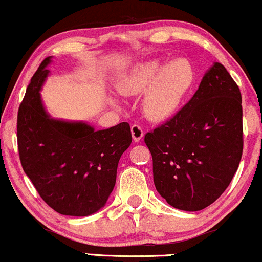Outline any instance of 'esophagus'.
<instances>
[{
	"label": "esophagus",
	"mask_w": 262,
	"mask_h": 262,
	"mask_svg": "<svg viewBox=\"0 0 262 262\" xmlns=\"http://www.w3.org/2000/svg\"><path fill=\"white\" fill-rule=\"evenodd\" d=\"M132 137H133V140L135 143H138V141L141 140V138L144 137V130L143 128L140 127L139 124H133L132 125Z\"/></svg>",
	"instance_id": "34e87169"
}]
</instances>
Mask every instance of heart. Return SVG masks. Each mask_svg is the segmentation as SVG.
Segmentation results:
<instances>
[{
	"label": "heart",
	"mask_w": 262,
	"mask_h": 262,
	"mask_svg": "<svg viewBox=\"0 0 262 262\" xmlns=\"http://www.w3.org/2000/svg\"><path fill=\"white\" fill-rule=\"evenodd\" d=\"M195 80V71L185 58L162 64L147 61L135 64L121 78L118 90L123 95L145 93L143 111L155 122L167 121L181 108Z\"/></svg>",
	"instance_id": "1"
}]
</instances>
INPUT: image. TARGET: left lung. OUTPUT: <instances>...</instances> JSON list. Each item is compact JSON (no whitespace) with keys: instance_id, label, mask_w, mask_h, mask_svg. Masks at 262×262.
I'll return each instance as SVG.
<instances>
[{"instance_id":"1","label":"left lung","mask_w":262,"mask_h":262,"mask_svg":"<svg viewBox=\"0 0 262 262\" xmlns=\"http://www.w3.org/2000/svg\"><path fill=\"white\" fill-rule=\"evenodd\" d=\"M156 190L171 206L200 211L219 199L243 154V108L238 85L221 63L177 115L145 135Z\"/></svg>"}]
</instances>
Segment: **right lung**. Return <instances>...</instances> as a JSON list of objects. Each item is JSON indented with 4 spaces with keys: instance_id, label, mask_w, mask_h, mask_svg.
<instances>
[{
    "instance_id": "1",
    "label": "right lung",
    "mask_w": 262,
    "mask_h": 262,
    "mask_svg": "<svg viewBox=\"0 0 262 262\" xmlns=\"http://www.w3.org/2000/svg\"><path fill=\"white\" fill-rule=\"evenodd\" d=\"M41 62L19 106L17 139L25 174L42 200L66 216H89L105 206L122 154L132 143L127 122L95 130L85 122L52 118L40 90L49 77Z\"/></svg>"
}]
</instances>
